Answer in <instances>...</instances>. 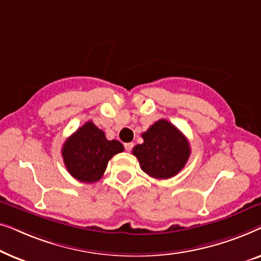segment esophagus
<instances>
[{
    "label": "esophagus",
    "mask_w": 261,
    "mask_h": 261,
    "mask_svg": "<svg viewBox=\"0 0 261 261\" xmlns=\"http://www.w3.org/2000/svg\"><path fill=\"white\" fill-rule=\"evenodd\" d=\"M133 147H134L133 142H126V144H124V148H126L127 152H130Z\"/></svg>",
    "instance_id": "34e87169"
}]
</instances>
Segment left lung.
Segmentation results:
<instances>
[{"instance_id":"obj_1","label":"left lung","mask_w":261,"mask_h":261,"mask_svg":"<svg viewBox=\"0 0 261 261\" xmlns=\"http://www.w3.org/2000/svg\"><path fill=\"white\" fill-rule=\"evenodd\" d=\"M144 142L133 148L141 170L156 179H167L180 172L190 156L184 134L167 120H159L142 133Z\"/></svg>"}]
</instances>
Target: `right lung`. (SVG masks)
<instances>
[{"label":"right lung","instance_id":"obj_1","mask_svg":"<svg viewBox=\"0 0 261 261\" xmlns=\"http://www.w3.org/2000/svg\"><path fill=\"white\" fill-rule=\"evenodd\" d=\"M117 140H107L105 132L88 121L66 139L62 154L66 170L83 183H95L105 173L108 162L123 151Z\"/></svg>","mask_w":261,"mask_h":261}]
</instances>
